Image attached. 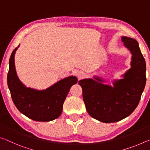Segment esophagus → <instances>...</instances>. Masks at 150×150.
Here are the masks:
<instances>
[{
	"instance_id": "obj_1",
	"label": "esophagus",
	"mask_w": 150,
	"mask_h": 150,
	"mask_svg": "<svg viewBox=\"0 0 150 150\" xmlns=\"http://www.w3.org/2000/svg\"><path fill=\"white\" fill-rule=\"evenodd\" d=\"M85 76V73L83 72V71H79V72H78L77 73V77L79 78V79H82V78H83Z\"/></svg>"
}]
</instances>
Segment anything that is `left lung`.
I'll use <instances>...</instances> for the list:
<instances>
[{
	"label": "left lung",
	"mask_w": 150,
	"mask_h": 150,
	"mask_svg": "<svg viewBox=\"0 0 150 150\" xmlns=\"http://www.w3.org/2000/svg\"><path fill=\"white\" fill-rule=\"evenodd\" d=\"M123 45L132 54L131 67L123 79L114 80L113 87L98 77L80 80L88 113L103 123L117 122L129 116L141 99L146 82V65L136 40L122 37Z\"/></svg>",
	"instance_id": "obj_1"
}]
</instances>
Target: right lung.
I'll list each match as a JSON object with an SVG mask.
<instances>
[{"label":"right lung","instance_id":"obj_1","mask_svg":"<svg viewBox=\"0 0 150 150\" xmlns=\"http://www.w3.org/2000/svg\"><path fill=\"white\" fill-rule=\"evenodd\" d=\"M18 47L11 55L7 75V83L14 104L19 111L33 120H55L62 113L64 101L71 86L77 83V78L70 76L41 91L26 87L18 78L15 69V54Z\"/></svg>","mask_w":150,"mask_h":150}]
</instances>
